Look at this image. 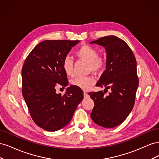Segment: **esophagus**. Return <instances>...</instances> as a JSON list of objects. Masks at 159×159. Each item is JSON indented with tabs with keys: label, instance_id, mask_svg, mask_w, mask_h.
Here are the masks:
<instances>
[{
	"label": "esophagus",
	"instance_id": "1",
	"mask_svg": "<svg viewBox=\"0 0 159 159\" xmlns=\"http://www.w3.org/2000/svg\"><path fill=\"white\" fill-rule=\"evenodd\" d=\"M84 95L85 98H88V97H89V95H88L87 93H86V92H85V91L84 92Z\"/></svg>",
	"mask_w": 159,
	"mask_h": 159
}]
</instances>
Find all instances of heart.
I'll use <instances>...</instances> for the list:
<instances>
[{
  "label": "heart",
  "mask_w": 159,
  "mask_h": 159,
  "mask_svg": "<svg viewBox=\"0 0 159 159\" xmlns=\"http://www.w3.org/2000/svg\"><path fill=\"white\" fill-rule=\"evenodd\" d=\"M79 58L88 62L89 70L98 73L103 68L105 60L102 57L98 56L99 53L95 48L90 45L84 44L80 46L75 52ZM62 68L68 76H73L74 74V62L70 56H66L62 62ZM95 83L93 76L78 77L71 81V84L83 90L89 89Z\"/></svg>",
  "instance_id": "1"
}]
</instances>
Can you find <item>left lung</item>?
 Listing matches in <instances>:
<instances>
[{"mask_svg":"<svg viewBox=\"0 0 159 159\" xmlns=\"http://www.w3.org/2000/svg\"><path fill=\"white\" fill-rule=\"evenodd\" d=\"M90 43L105 48L106 70L96 85L111 89L107 96L102 91L88 93L95 103L90 115L96 124L113 128L121 124L134 107L139 85L136 59L127 43L115 36Z\"/></svg>","mask_w":159,"mask_h":159,"instance_id":"left-lung-1","label":"left lung"}]
</instances>
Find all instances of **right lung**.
<instances>
[{
    "mask_svg": "<svg viewBox=\"0 0 159 159\" xmlns=\"http://www.w3.org/2000/svg\"><path fill=\"white\" fill-rule=\"evenodd\" d=\"M79 40H44L28 55L22 69V93L32 120L46 131H56L68 125L83 91L74 85L64 95L56 93V86L68 85L62 62Z\"/></svg>",
    "mask_w": 159,
    "mask_h": 159,
    "instance_id": "right-lung-1",
    "label": "right lung"
}]
</instances>
